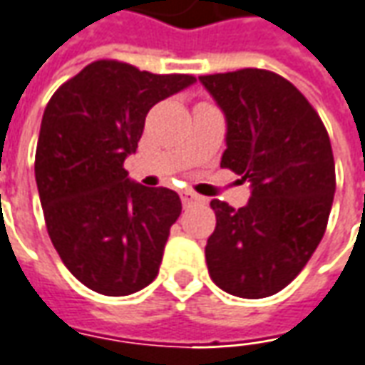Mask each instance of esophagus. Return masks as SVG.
Segmentation results:
<instances>
[{
    "mask_svg": "<svg viewBox=\"0 0 365 365\" xmlns=\"http://www.w3.org/2000/svg\"><path fill=\"white\" fill-rule=\"evenodd\" d=\"M180 197H182L183 205H192V203L202 202V195H197V193L192 192V190H183V192L180 193Z\"/></svg>",
    "mask_w": 365,
    "mask_h": 365,
    "instance_id": "obj_1",
    "label": "esophagus"
}]
</instances>
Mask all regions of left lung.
<instances>
[{
  "label": "left lung",
  "mask_w": 365,
  "mask_h": 365,
  "mask_svg": "<svg viewBox=\"0 0 365 365\" xmlns=\"http://www.w3.org/2000/svg\"><path fill=\"white\" fill-rule=\"evenodd\" d=\"M200 81L227 123L222 168L252 190L240 210L210 203L217 224L205 245L207 272L232 296H274L304 269L328 225L336 193L328 131L302 91L274 71L247 68Z\"/></svg>",
  "instance_id": "left-lung-1"
}]
</instances>
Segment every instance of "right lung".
<instances>
[{"label": "right lung", "instance_id": "add662e5", "mask_svg": "<svg viewBox=\"0 0 365 365\" xmlns=\"http://www.w3.org/2000/svg\"><path fill=\"white\" fill-rule=\"evenodd\" d=\"M195 83L99 59L68 79L43 111L36 182L47 234L61 262L103 296H130L160 272L170 227L182 214L168 187L131 182L123 170L148 111Z\"/></svg>", "mask_w": 365, "mask_h": 365}]
</instances>
